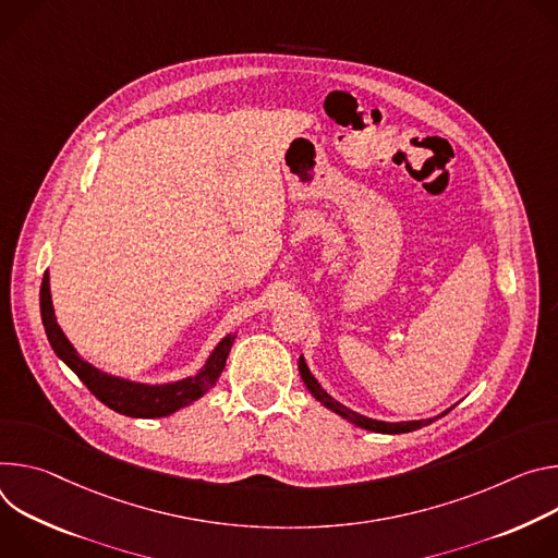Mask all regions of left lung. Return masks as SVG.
Returning <instances> with one entry per match:
<instances>
[{
    "mask_svg": "<svg viewBox=\"0 0 558 558\" xmlns=\"http://www.w3.org/2000/svg\"><path fill=\"white\" fill-rule=\"evenodd\" d=\"M299 373H301V379H303L305 388L311 390V395H313L322 405H326L328 410L337 412V414H339V416H343L345 421H350V423H354V425H359V427H365V429H369V432H384V435H403V432H412V429H418V427H423V425H429L432 421L439 418V416H444V414L448 412V410H446V412H441V414H439V416H435V418L397 421V423L379 421V418H369V416H363V414H359V412H354V410L345 408V405H343V403H339L337 399H332V397L322 388V384L313 377L311 367H307V363H305V359H303V356H299Z\"/></svg>",
    "mask_w": 558,
    "mask_h": 558,
    "instance_id": "1",
    "label": "left lung"
}]
</instances>
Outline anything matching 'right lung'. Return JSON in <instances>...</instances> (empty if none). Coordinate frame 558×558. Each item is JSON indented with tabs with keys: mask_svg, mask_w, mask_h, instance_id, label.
<instances>
[{
	"mask_svg": "<svg viewBox=\"0 0 558 558\" xmlns=\"http://www.w3.org/2000/svg\"><path fill=\"white\" fill-rule=\"evenodd\" d=\"M39 307H41V324L46 328V337H48L54 354L73 369V373L84 381V386L104 405H108L110 410H114L119 414L135 416V418L168 416L185 405L195 403L197 399H202L219 381L226 359L230 354V348L236 339V332L226 335L215 345V350L210 352L204 367L195 377H185V379L168 381V384H142V381H131V379L104 373V369L95 367L93 363H88L80 356V352L73 348L69 337L64 335V330H61L57 324L52 299H50V275L48 272H44V279H41Z\"/></svg>",
	"mask_w": 558,
	"mask_h": 558,
	"instance_id": "obj_1",
	"label": "right lung"
}]
</instances>
